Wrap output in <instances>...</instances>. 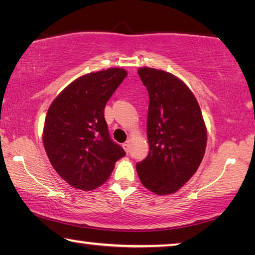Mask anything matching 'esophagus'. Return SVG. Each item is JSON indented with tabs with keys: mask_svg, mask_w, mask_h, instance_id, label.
Wrapping results in <instances>:
<instances>
[{
	"mask_svg": "<svg viewBox=\"0 0 255 255\" xmlns=\"http://www.w3.org/2000/svg\"><path fill=\"white\" fill-rule=\"evenodd\" d=\"M123 147L125 149V152L128 153L129 152V141H126V143L123 144Z\"/></svg>",
	"mask_w": 255,
	"mask_h": 255,
	"instance_id": "esophagus-1",
	"label": "esophagus"
}]
</instances>
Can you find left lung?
Here are the masks:
<instances>
[{
    "instance_id": "8db88e82",
    "label": "left lung",
    "mask_w": 255,
    "mask_h": 255,
    "mask_svg": "<svg viewBox=\"0 0 255 255\" xmlns=\"http://www.w3.org/2000/svg\"><path fill=\"white\" fill-rule=\"evenodd\" d=\"M149 96L147 157L136 164L140 182L155 195L178 191L204 158L207 128L196 97L179 77L162 70L138 68Z\"/></svg>"
}]
</instances>
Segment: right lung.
Masks as SVG:
<instances>
[{
  "label": "right lung",
  "mask_w": 255,
  "mask_h": 255,
  "mask_svg": "<svg viewBox=\"0 0 255 255\" xmlns=\"http://www.w3.org/2000/svg\"><path fill=\"white\" fill-rule=\"evenodd\" d=\"M110 67L68 84L47 111L42 141L55 171L73 188L90 191L109 179L125 150L109 136L105 107L127 76Z\"/></svg>",
  "instance_id": "1"
}]
</instances>
